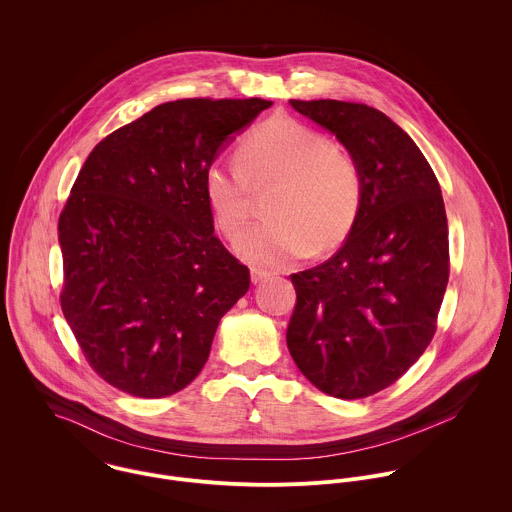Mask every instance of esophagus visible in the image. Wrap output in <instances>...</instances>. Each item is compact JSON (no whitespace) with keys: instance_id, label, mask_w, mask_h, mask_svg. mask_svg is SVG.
Here are the masks:
<instances>
[{"instance_id":"esophagus-1","label":"esophagus","mask_w":512,"mask_h":512,"mask_svg":"<svg viewBox=\"0 0 512 512\" xmlns=\"http://www.w3.org/2000/svg\"><path fill=\"white\" fill-rule=\"evenodd\" d=\"M270 274L266 272V270H260V268H252L250 270V278H252V282L254 284H258V282H262V280H266Z\"/></svg>"}]
</instances>
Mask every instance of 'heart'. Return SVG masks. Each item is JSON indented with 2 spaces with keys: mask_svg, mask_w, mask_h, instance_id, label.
<instances>
[{
  "mask_svg": "<svg viewBox=\"0 0 512 512\" xmlns=\"http://www.w3.org/2000/svg\"><path fill=\"white\" fill-rule=\"evenodd\" d=\"M276 183L270 215L236 244L240 256L262 268H280L311 248L327 252L355 228L365 195L357 157L319 130L276 116L252 130L238 159H217L205 173L215 222L236 238L252 217L254 187Z\"/></svg>",
  "mask_w": 512,
  "mask_h": 512,
  "instance_id": "b5f03b06",
  "label": "heart"
}]
</instances>
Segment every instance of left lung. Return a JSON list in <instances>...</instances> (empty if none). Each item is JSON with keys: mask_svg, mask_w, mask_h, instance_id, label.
<instances>
[{"mask_svg": "<svg viewBox=\"0 0 512 512\" xmlns=\"http://www.w3.org/2000/svg\"><path fill=\"white\" fill-rule=\"evenodd\" d=\"M359 161L361 215L323 264L292 274L288 349L321 392L357 400L394 384L438 329L449 280L438 179L412 138L359 102L290 100Z\"/></svg>", "mask_w": 512, "mask_h": 512, "instance_id": "1", "label": "left lung"}]
</instances>
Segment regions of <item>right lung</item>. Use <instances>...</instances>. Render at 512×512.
<instances>
[{
	"instance_id": "obj_1",
	"label": "right lung",
	"mask_w": 512,
	"mask_h": 512,
	"mask_svg": "<svg viewBox=\"0 0 512 512\" xmlns=\"http://www.w3.org/2000/svg\"><path fill=\"white\" fill-rule=\"evenodd\" d=\"M272 102L185 98L118 128L84 161L59 217L61 309L90 368L138 398L203 370L250 270L215 236L205 173Z\"/></svg>"
}]
</instances>
